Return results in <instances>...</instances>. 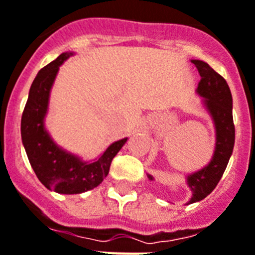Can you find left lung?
Returning <instances> with one entry per match:
<instances>
[{"label": "left lung", "mask_w": 255, "mask_h": 255, "mask_svg": "<svg viewBox=\"0 0 255 255\" xmlns=\"http://www.w3.org/2000/svg\"><path fill=\"white\" fill-rule=\"evenodd\" d=\"M192 63L200 72L201 80L197 87V93L205 98V108L213 118L215 126L217 141L214 155L209 164L187 176L188 187L192 190V198L188 205L204 200L215 189L226 171L235 145L232 95L230 87L223 76L214 71L206 62L192 59ZM147 177L149 180H153L151 175L147 174Z\"/></svg>", "instance_id": "1"}]
</instances>
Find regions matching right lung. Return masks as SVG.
<instances>
[{"mask_svg": "<svg viewBox=\"0 0 255 255\" xmlns=\"http://www.w3.org/2000/svg\"><path fill=\"white\" fill-rule=\"evenodd\" d=\"M72 54L62 53L38 71L29 89L20 124L23 145L36 176L48 189L61 194L83 193L100 185L108 176L113 158L127 141V138L115 141L98 159L84 162L59 147L50 137L44 123L49 96L59 66Z\"/></svg>", "mask_w": 255, "mask_h": 255, "instance_id": "right-lung-1", "label": "right lung"}]
</instances>
